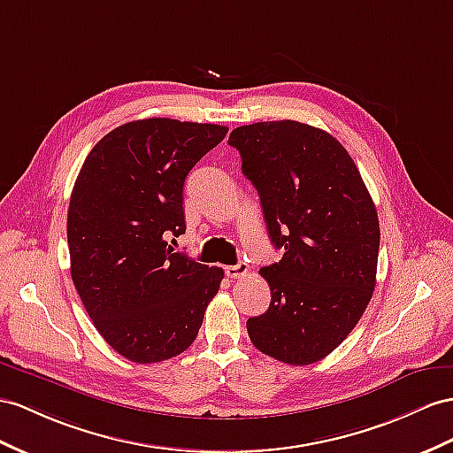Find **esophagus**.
Returning <instances> with one entry per match:
<instances>
[{
    "label": "esophagus",
    "mask_w": 453,
    "mask_h": 453,
    "mask_svg": "<svg viewBox=\"0 0 453 453\" xmlns=\"http://www.w3.org/2000/svg\"><path fill=\"white\" fill-rule=\"evenodd\" d=\"M249 273V265L245 262H239L235 265H227L226 275L231 277V280H239V277H245Z\"/></svg>",
    "instance_id": "1"
}]
</instances>
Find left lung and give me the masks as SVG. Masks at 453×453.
<instances>
[{
	"mask_svg": "<svg viewBox=\"0 0 453 453\" xmlns=\"http://www.w3.org/2000/svg\"><path fill=\"white\" fill-rule=\"evenodd\" d=\"M257 188L268 235L283 258L260 270L265 314L247 331L260 352L291 365L331 354L375 288L379 218L352 157L331 134L296 120L257 122L229 135Z\"/></svg>",
	"mask_w": 453,
	"mask_h": 453,
	"instance_id": "1",
	"label": "left lung"
}]
</instances>
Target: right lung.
Masks as SVG:
<instances>
[{
	"label": "right lung",
	"instance_id": "obj_1",
	"mask_svg": "<svg viewBox=\"0 0 453 453\" xmlns=\"http://www.w3.org/2000/svg\"><path fill=\"white\" fill-rule=\"evenodd\" d=\"M226 126L145 119L89 150L66 218L71 275L96 329L135 364L188 350L224 280L181 252L183 183Z\"/></svg>",
	"mask_w": 453,
	"mask_h": 453
}]
</instances>
